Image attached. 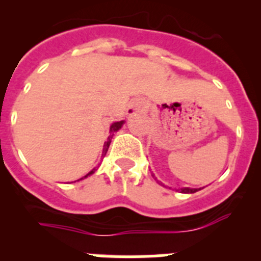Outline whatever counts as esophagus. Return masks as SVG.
<instances>
[{
    "label": "esophagus",
    "mask_w": 261,
    "mask_h": 261,
    "mask_svg": "<svg viewBox=\"0 0 261 261\" xmlns=\"http://www.w3.org/2000/svg\"><path fill=\"white\" fill-rule=\"evenodd\" d=\"M144 106V99L143 98H135L131 101L130 107H128V115H136L141 111Z\"/></svg>",
    "instance_id": "34e87169"
}]
</instances>
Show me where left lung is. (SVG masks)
I'll return each mask as SVG.
<instances>
[{
    "label": "left lung",
    "instance_id": "8db88e82",
    "mask_svg": "<svg viewBox=\"0 0 261 261\" xmlns=\"http://www.w3.org/2000/svg\"><path fill=\"white\" fill-rule=\"evenodd\" d=\"M199 189H201V188H199ZM199 189H197V188H188V187H187V188H181L180 192H181V193H196V192L199 191Z\"/></svg>",
    "mask_w": 261,
    "mask_h": 261
}]
</instances>
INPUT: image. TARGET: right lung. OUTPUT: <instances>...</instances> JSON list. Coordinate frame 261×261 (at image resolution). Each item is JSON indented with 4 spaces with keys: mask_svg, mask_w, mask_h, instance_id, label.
<instances>
[{
    "mask_svg": "<svg viewBox=\"0 0 261 261\" xmlns=\"http://www.w3.org/2000/svg\"><path fill=\"white\" fill-rule=\"evenodd\" d=\"M123 122H125V121H118V122H114L111 125V127H110V136H109V139H107V141H106V143H105V145H103V151H102V156H105V155H106V152H107V150H109V146H110V144H111V139H112V136H114V133H116V131H118L121 127H122ZM94 170H96V168H94V169H92L91 172H89L87 175H84V178H87V177H88V175L93 174ZM82 179H83V178H82Z\"/></svg>",
    "mask_w": 261,
    "mask_h": 261,
    "instance_id": "right-lung-1",
    "label": "right lung"
}]
</instances>
